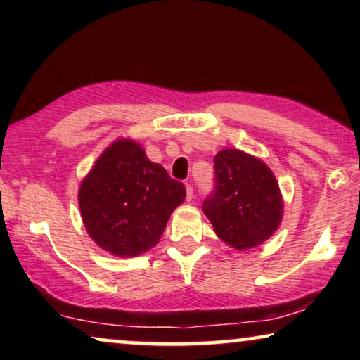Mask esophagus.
<instances>
[{
	"label": "esophagus",
	"mask_w": 360,
	"mask_h": 360,
	"mask_svg": "<svg viewBox=\"0 0 360 360\" xmlns=\"http://www.w3.org/2000/svg\"><path fill=\"white\" fill-rule=\"evenodd\" d=\"M186 192H187V202H191V200L193 198V188L191 184H188V182H186Z\"/></svg>",
	"instance_id": "esophagus-1"
}]
</instances>
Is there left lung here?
<instances>
[{
	"instance_id": "1",
	"label": "left lung",
	"mask_w": 360,
	"mask_h": 360,
	"mask_svg": "<svg viewBox=\"0 0 360 360\" xmlns=\"http://www.w3.org/2000/svg\"><path fill=\"white\" fill-rule=\"evenodd\" d=\"M216 191L203 212L225 245L246 251L265 243L283 221V193L275 174L259 157L222 149L214 157Z\"/></svg>"
}]
</instances>
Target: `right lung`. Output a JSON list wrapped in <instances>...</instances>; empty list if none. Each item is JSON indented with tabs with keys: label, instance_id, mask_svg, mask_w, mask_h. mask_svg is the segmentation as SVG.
Segmentation results:
<instances>
[{
	"label": "right lung",
	"instance_id": "obj_1",
	"mask_svg": "<svg viewBox=\"0 0 360 360\" xmlns=\"http://www.w3.org/2000/svg\"><path fill=\"white\" fill-rule=\"evenodd\" d=\"M186 187L150 162L143 146L119 138L96 158L77 193L84 227L115 257H136L154 248Z\"/></svg>",
	"mask_w": 360,
	"mask_h": 360
}]
</instances>
